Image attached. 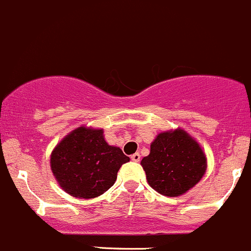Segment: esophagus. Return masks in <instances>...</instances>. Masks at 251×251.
Masks as SVG:
<instances>
[{"mask_svg": "<svg viewBox=\"0 0 251 251\" xmlns=\"http://www.w3.org/2000/svg\"><path fill=\"white\" fill-rule=\"evenodd\" d=\"M131 161H134V162H139V161H140V153L131 154Z\"/></svg>", "mask_w": 251, "mask_h": 251, "instance_id": "obj_1", "label": "esophagus"}]
</instances>
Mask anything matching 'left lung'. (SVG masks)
<instances>
[{"label":"left lung","mask_w":251,"mask_h":251,"mask_svg":"<svg viewBox=\"0 0 251 251\" xmlns=\"http://www.w3.org/2000/svg\"><path fill=\"white\" fill-rule=\"evenodd\" d=\"M141 167L149 185L167 197H179L197 185L206 172V156L195 138L181 128L159 133Z\"/></svg>","instance_id":"1"}]
</instances>
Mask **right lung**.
<instances>
[{
	"mask_svg": "<svg viewBox=\"0 0 251 251\" xmlns=\"http://www.w3.org/2000/svg\"><path fill=\"white\" fill-rule=\"evenodd\" d=\"M129 161L120 147L106 143L104 129L81 126L54 147L50 169L66 193L90 200L112 187L120 168Z\"/></svg>",
	"mask_w": 251,
	"mask_h": 251,
	"instance_id": "add662e5",
	"label": "right lung"
}]
</instances>
